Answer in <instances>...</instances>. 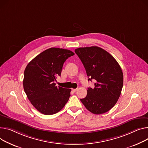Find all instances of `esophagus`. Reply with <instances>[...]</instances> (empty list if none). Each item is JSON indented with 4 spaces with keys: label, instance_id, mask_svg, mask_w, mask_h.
<instances>
[{
    "label": "esophagus",
    "instance_id": "obj_1",
    "mask_svg": "<svg viewBox=\"0 0 148 148\" xmlns=\"http://www.w3.org/2000/svg\"><path fill=\"white\" fill-rule=\"evenodd\" d=\"M72 90H73L74 92H76L78 90V88H73Z\"/></svg>",
    "mask_w": 148,
    "mask_h": 148
}]
</instances>
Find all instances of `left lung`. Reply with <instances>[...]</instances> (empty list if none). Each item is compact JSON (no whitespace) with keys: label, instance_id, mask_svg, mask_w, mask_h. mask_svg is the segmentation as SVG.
Masks as SVG:
<instances>
[{"label":"left lung","instance_id":"obj_1","mask_svg":"<svg viewBox=\"0 0 148 148\" xmlns=\"http://www.w3.org/2000/svg\"><path fill=\"white\" fill-rule=\"evenodd\" d=\"M89 77L95 80V87H88L86 97L80 101L94 114L110 111L115 105L123 86V73L115 59L104 49L91 46L75 50Z\"/></svg>","mask_w":148,"mask_h":148}]
</instances>
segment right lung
<instances>
[{"mask_svg": "<svg viewBox=\"0 0 148 148\" xmlns=\"http://www.w3.org/2000/svg\"><path fill=\"white\" fill-rule=\"evenodd\" d=\"M74 53L68 49H46L27 65L23 86L27 96L36 109L45 115H52L64 107L70 96V88L57 87L55 81L61 76L64 62Z\"/></svg>", "mask_w": 148, "mask_h": 148, "instance_id": "1", "label": "right lung"}]
</instances>
